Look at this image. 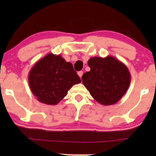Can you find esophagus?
<instances>
[{"instance_id": "34e87169", "label": "esophagus", "mask_w": 156, "mask_h": 156, "mask_svg": "<svg viewBox=\"0 0 156 156\" xmlns=\"http://www.w3.org/2000/svg\"><path fill=\"white\" fill-rule=\"evenodd\" d=\"M77 74H78V75L80 76V77L82 78V74H83V72L82 71H80V72H77Z\"/></svg>"}]
</instances>
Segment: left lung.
Wrapping results in <instances>:
<instances>
[{"label": "left lung", "instance_id": "8db88e82", "mask_svg": "<svg viewBox=\"0 0 156 156\" xmlns=\"http://www.w3.org/2000/svg\"><path fill=\"white\" fill-rule=\"evenodd\" d=\"M88 65L90 71L84 73L82 80L91 97L104 106L118 102L131 83L126 66L112 56L91 57Z\"/></svg>", "mask_w": 156, "mask_h": 156}]
</instances>
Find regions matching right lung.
I'll use <instances>...</instances> for the list:
<instances>
[{"label":"right lung","mask_w":156,"mask_h":156,"mask_svg":"<svg viewBox=\"0 0 156 156\" xmlns=\"http://www.w3.org/2000/svg\"><path fill=\"white\" fill-rule=\"evenodd\" d=\"M28 82L32 93L38 101L56 105L81 80L71 62H66L60 55L49 53L31 68Z\"/></svg>","instance_id":"add662e5"}]
</instances>
